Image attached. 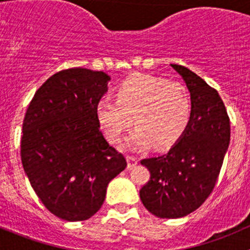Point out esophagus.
Here are the masks:
<instances>
[{
  "label": "esophagus",
  "instance_id": "esophagus-1",
  "mask_svg": "<svg viewBox=\"0 0 250 250\" xmlns=\"http://www.w3.org/2000/svg\"><path fill=\"white\" fill-rule=\"evenodd\" d=\"M127 162L128 169H133L138 165V158L134 157V156H127Z\"/></svg>",
  "mask_w": 250,
  "mask_h": 250
}]
</instances>
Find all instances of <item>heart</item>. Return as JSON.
Returning a JSON list of instances; mask_svg holds the SVG:
<instances>
[{"label": "heart", "instance_id": "1", "mask_svg": "<svg viewBox=\"0 0 250 250\" xmlns=\"http://www.w3.org/2000/svg\"><path fill=\"white\" fill-rule=\"evenodd\" d=\"M95 116L110 143H118L134 122L137 128L123 147L141 151L153 144L155 147L165 148L186 132L192 103L188 89L180 83L137 74L118 84L115 100L104 97L97 103Z\"/></svg>", "mask_w": 250, "mask_h": 250}]
</instances>
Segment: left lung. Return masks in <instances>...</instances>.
Returning <instances> with one entry per match:
<instances>
[{
    "mask_svg": "<svg viewBox=\"0 0 250 250\" xmlns=\"http://www.w3.org/2000/svg\"><path fill=\"white\" fill-rule=\"evenodd\" d=\"M170 65L190 92V125L166 155L140 161L150 172L140 190L141 202L162 219L183 218L202 206L214 190L230 144V118L216 89L188 67Z\"/></svg>",
    "mask_w": 250,
    "mask_h": 250,
    "instance_id": "obj_1",
    "label": "left lung"
}]
</instances>
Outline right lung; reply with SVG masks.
I'll return each instance as SVG.
<instances>
[{"mask_svg": "<svg viewBox=\"0 0 250 250\" xmlns=\"http://www.w3.org/2000/svg\"><path fill=\"white\" fill-rule=\"evenodd\" d=\"M109 81L103 71L62 70L37 89L25 113L22 167L41 202L62 220L94 215L110 181L127 167L125 156L104 138L95 116Z\"/></svg>", "mask_w": 250, "mask_h": 250, "instance_id": "add662e5", "label": "right lung"}]
</instances>
